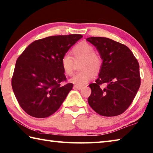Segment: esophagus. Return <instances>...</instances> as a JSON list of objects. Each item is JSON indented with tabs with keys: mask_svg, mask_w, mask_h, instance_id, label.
<instances>
[{
	"mask_svg": "<svg viewBox=\"0 0 153 153\" xmlns=\"http://www.w3.org/2000/svg\"><path fill=\"white\" fill-rule=\"evenodd\" d=\"M74 88H76L77 89H82V86H79V85H74Z\"/></svg>",
	"mask_w": 153,
	"mask_h": 153,
	"instance_id": "esophagus-1",
	"label": "esophagus"
}]
</instances>
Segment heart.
<instances>
[{"mask_svg": "<svg viewBox=\"0 0 153 153\" xmlns=\"http://www.w3.org/2000/svg\"><path fill=\"white\" fill-rule=\"evenodd\" d=\"M74 59H83L81 68L83 70L79 71L70 79V82L77 85H84L94 78L95 71L100 69L101 62L95 54L94 48L85 42L76 44L71 50ZM74 58L69 53H65L61 59V66L64 72L68 76L74 73Z\"/></svg>", "mask_w": 153, "mask_h": 153, "instance_id": "b5f03b06", "label": "heart"}]
</instances>
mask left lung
<instances>
[{"mask_svg":"<svg viewBox=\"0 0 153 153\" xmlns=\"http://www.w3.org/2000/svg\"><path fill=\"white\" fill-rule=\"evenodd\" d=\"M86 40L96 47L103 59L98 78L89 85L91 89L89 105L102 116L121 115L139 89V62L127 46L111 39L91 37Z\"/></svg>","mask_w":153,"mask_h":153,"instance_id":"8db88e82","label":"left lung"}]
</instances>
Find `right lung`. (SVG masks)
Here are the masks:
<instances>
[{"label":"right lung","mask_w":153,"mask_h":153,"mask_svg":"<svg viewBox=\"0 0 153 153\" xmlns=\"http://www.w3.org/2000/svg\"><path fill=\"white\" fill-rule=\"evenodd\" d=\"M83 37L81 34L52 36L33 42L18 58L12 88L27 114L45 118L58 110L73 88L66 81L61 59Z\"/></svg>","instance_id":"obj_1"}]
</instances>
